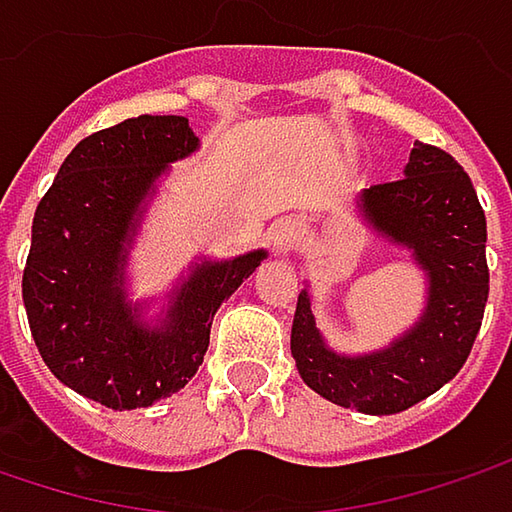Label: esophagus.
Segmentation results:
<instances>
[{
	"label": "esophagus",
	"mask_w": 512,
	"mask_h": 512,
	"mask_svg": "<svg viewBox=\"0 0 512 512\" xmlns=\"http://www.w3.org/2000/svg\"><path fill=\"white\" fill-rule=\"evenodd\" d=\"M301 237H304V231H301V226H298L295 220L275 223L272 231H269V243H272V249H275V252H281V255L292 252V249L301 243Z\"/></svg>",
	"instance_id": "34e87169"
}]
</instances>
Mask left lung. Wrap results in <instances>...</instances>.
<instances>
[{
	"instance_id": "obj_1",
	"label": "left lung",
	"mask_w": 512,
	"mask_h": 512,
	"mask_svg": "<svg viewBox=\"0 0 512 512\" xmlns=\"http://www.w3.org/2000/svg\"><path fill=\"white\" fill-rule=\"evenodd\" d=\"M359 208L426 272L423 316L388 347L345 356L324 345L313 298L301 289L289 347L301 379L324 400L362 414H397L464 368L490 295L487 217L464 167L423 141H414L406 176L365 188Z\"/></svg>"
}]
</instances>
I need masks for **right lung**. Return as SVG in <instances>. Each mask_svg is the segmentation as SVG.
I'll return each mask as SVG.
<instances>
[{
    "label": "right lung",
    "instance_id": "add662e5",
    "mask_svg": "<svg viewBox=\"0 0 512 512\" xmlns=\"http://www.w3.org/2000/svg\"><path fill=\"white\" fill-rule=\"evenodd\" d=\"M199 138L182 115H138L86 136L37 205L22 301L37 350L72 391L115 411L185 388L202 365L214 313L266 257L202 260L173 289L165 316L127 301V249L170 162Z\"/></svg>",
    "mask_w": 512,
    "mask_h": 512
}]
</instances>
